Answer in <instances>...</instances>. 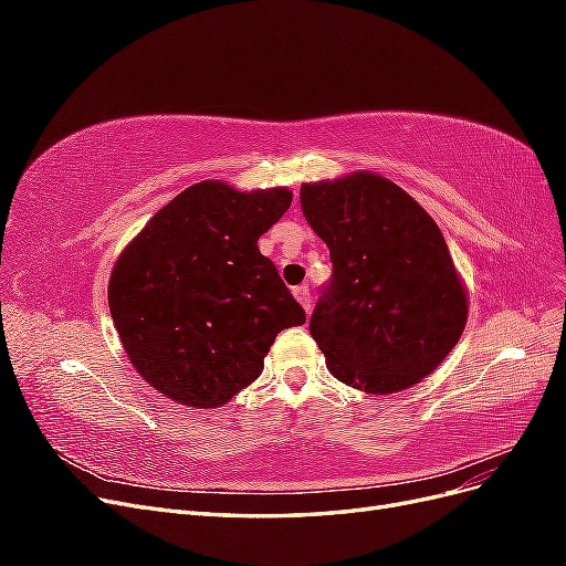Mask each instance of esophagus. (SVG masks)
Masks as SVG:
<instances>
[{
  "instance_id": "obj_1",
  "label": "esophagus",
  "mask_w": 566,
  "mask_h": 566,
  "mask_svg": "<svg viewBox=\"0 0 566 566\" xmlns=\"http://www.w3.org/2000/svg\"><path fill=\"white\" fill-rule=\"evenodd\" d=\"M295 300L304 306L306 312L312 310V293H310V285H297L295 287Z\"/></svg>"
}]
</instances>
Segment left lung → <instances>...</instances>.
<instances>
[{
    "mask_svg": "<svg viewBox=\"0 0 566 566\" xmlns=\"http://www.w3.org/2000/svg\"><path fill=\"white\" fill-rule=\"evenodd\" d=\"M302 212L331 250L333 276L310 331L339 382L394 394L455 347L468 297L447 241L420 205L385 177L304 184Z\"/></svg>",
    "mask_w": 566,
    "mask_h": 566,
    "instance_id": "1",
    "label": "left lung"
}]
</instances>
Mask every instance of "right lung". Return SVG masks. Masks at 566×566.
Returning <instances> with one entry per match:
<instances>
[{
    "mask_svg": "<svg viewBox=\"0 0 566 566\" xmlns=\"http://www.w3.org/2000/svg\"><path fill=\"white\" fill-rule=\"evenodd\" d=\"M293 202L287 188L241 193L200 181L119 254L111 316L132 366L165 397L227 403L260 378L264 356L306 314L256 241Z\"/></svg>",
    "mask_w": 566,
    "mask_h": 566,
    "instance_id": "add662e5",
    "label": "right lung"
}]
</instances>
